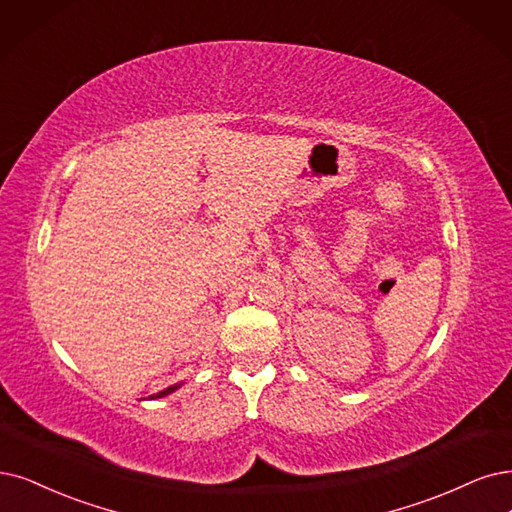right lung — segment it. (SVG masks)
<instances>
[{
    "mask_svg": "<svg viewBox=\"0 0 512 512\" xmlns=\"http://www.w3.org/2000/svg\"><path fill=\"white\" fill-rule=\"evenodd\" d=\"M179 386H170V388H166V390H162V392H158L156 396H151V399H162V396H166V394H170V392H175Z\"/></svg>",
    "mask_w": 512,
    "mask_h": 512,
    "instance_id": "1",
    "label": "right lung"
}]
</instances>
